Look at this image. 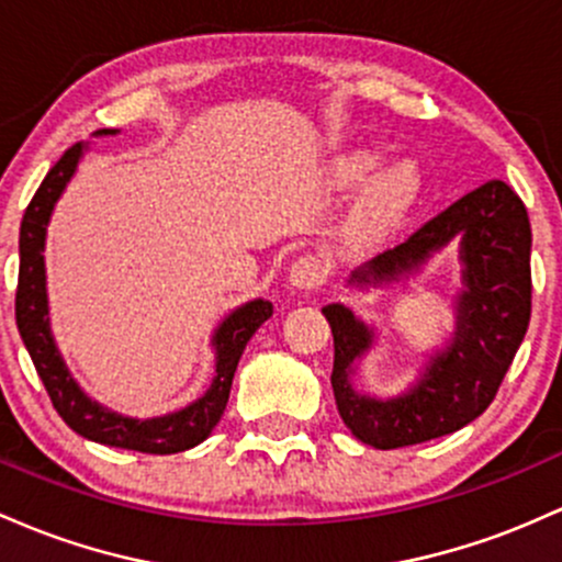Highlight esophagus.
<instances>
[{
    "label": "esophagus",
    "mask_w": 562,
    "mask_h": 562,
    "mask_svg": "<svg viewBox=\"0 0 562 562\" xmlns=\"http://www.w3.org/2000/svg\"><path fill=\"white\" fill-rule=\"evenodd\" d=\"M326 262L315 255H302L300 260L292 262V270H289V283L297 292H313L321 283L326 281Z\"/></svg>",
    "instance_id": "34e87169"
}]
</instances>
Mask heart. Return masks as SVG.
Instances as JSON below:
<instances>
[{"mask_svg":"<svg viewBox=\"0 0 562 562\" xmlns=\"http://www.w3.org/2000/svg\"><path fill=\"white\" fill-rule=\"evenodd\" d=\"M376 159L380 156L374 150H348V154L337 156L329 172L331 186L337 191L356 188L376 167ZM417 191L419 178L412 164L395 161L390 167H384L366 186L363 196L358 201L356 212H352V231L358 236H376V233L387 231L412 206Z\"/></svg>","mask_w":562,"mask_h":562,"instance_id":"obj_1","label":"heart"}]
</instances>
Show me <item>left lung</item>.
I'll return each mask as SVG.
<instances>
[{"label": "left lung", "mask_w": 562, "mask_h": 562, "mask_svg": "<svg viewBox=\"0 0 562 562\" xmlns=\"http://www.w3.org/2000/svg\"><path fill=\"white\" fill-rule=\"evenodd\" d=\"M459 238L464 289L457 297V329L430 356L417 384L398 398H371L352 387V363L374 331L350 307H324L334 334L331 387L339 417L374 449H403L462 430L494 401L531 321V223L526 204L502 180H488L417 233L382 251L350 276L356 286H382L419 273L435 251Z\"/></svg>", "instance_id": "obj_1"}]
</instances>
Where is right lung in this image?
I'll list each match as a JSON object with an SVG mask.
<instances>
[{
    "label": "right lung",
    "mask_w": 562,
    "mask_h": 562,
    "mask_svg": "<svg viewBox=\"0 0 562 562\" xmlns=\"http://www.w3.org/2000/svg\"><path fill=\"white\" fill-rule=\"evenodd\" d=\"M98 135H111L109 130H100ZM87 150L85 143L71 145L60 156L58 164L42 180L40 191L34 193L26 206L21 223V270H18V292H15V321L26 345L31 361L36 366V374L47 387L49 401L63 422L79 432L81 438L94 443L113 446V449H130L143 453H178L193 449L214 430L225 406H228L233 374H236L238 358L244 348L265 321L273 315V305L268 300H251L247 305L236 307L214 331L212 345L217 350L214 363V380L199 401L180 412L164 414L154 419H132L111 408L100 406L68 371L63 361L53 331H49V307H47V276H44V238H47L49 214L55 210V201L60 199L63 188L77 172L81 154Z\"/></svg>",
    "instance_id": "right-lung-1"
}]
</instances>
